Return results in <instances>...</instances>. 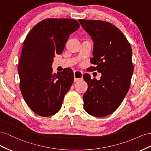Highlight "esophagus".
Returning a JSON list of instances; mask_svg holds the SVG:
<instances>
[{
	"label": "esophagus",
	"instance_id": "obj_1",
	"mask_svg": "<svg viewBox=\"0 0 151 151\" xmlns=\"http://www.w3.org/2000/svg\"><path fill=\"white\" fill-rule=\"evenodd\" d=\"M83 72H81L78 70H75L74 71V77H75V81H78L83 78Z\"/></svg>",
	"mask_w": 151,
	"mask_h": 151
}]
</instances>
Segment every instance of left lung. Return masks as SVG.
<instances>
[{
  "label": "left lung",
  "instance_id": "obj_1",
  "mask_svg": "<svg viewBox=\"0 0 151 151\" xmlns=\"http://www.w3.org/2000/svg\"><path fill=\"white\" fill-rule=\"evenodd\" d=\"M93 42L90 63L96 66L88 70L101 73L99 80L85 73L88 84L83 100L89 114L104 117L120 106L130 87L133 72L130 44L120 30L109 22L101 20L78 19Z\"/></svg>",
  "mask_w": 151,
  "mask_h": 151
}]
</instances>
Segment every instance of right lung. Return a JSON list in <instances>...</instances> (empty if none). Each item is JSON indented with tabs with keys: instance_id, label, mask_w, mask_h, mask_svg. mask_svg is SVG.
Wrapping results in <instances>:
<instances>
[{
	"instance_id": "obj_1",
	"label": "right lung",
	"mask_w": 151,
	"mask_h": 151,
	"mask_svg": "<svg viewBox=\"0 0 151 151\" xmlns=\"http://www.w3.org/2000/svg\"><path fill=\"white\" fill-rule=\"evenodd\" d=\"M79 27L75 19H45L25 38L18 64L19 87L24 101L38 115L48 117L57 113L73 84L71 68L56 75L52 65L55 54L63 52L69 37Z\"/></svg>"
}]
</instances>
